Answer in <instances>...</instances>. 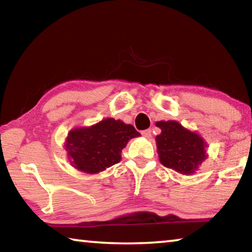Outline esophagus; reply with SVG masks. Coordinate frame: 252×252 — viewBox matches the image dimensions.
<instances>
[{"label":"esophagus","mask_w":252,"mask_h":252,"mask_svg":"<svg viewBox=\"0 0 252 252\" xmlns=\"http://www.w3.org/2000/svg\"><path fill=\"white\" fill-rule=\"evenodd\" d=\"M141 134L143 135V137L145 138H148V139H150L151 138V130L150 129H147V130H143L142 132H141Z\"/></svg>","instance_id":"1"}]
</instances>
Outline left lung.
Listing matches in <instances>:
<instances>
[{
    "label": "left lung",
    "instance_id": "left-lung-1",
    "mask_svg": "<svg viewBox=\"0 0 252 252\" xmlns=\"http://www.w3.org/2000/svg\"><path fill=\"white\" fill-rule=\"evenodd\" d=\"M156 126L161 129L156 141L162 165L181 174L194 173L206 158L204 140L176 121H160Z\"/></svg>",
    "mask_w": 252,
    "mask_h": 252
}]
</instances>
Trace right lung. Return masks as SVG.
<instances>
[{"instance_id": "right-lung-1", "label": "right lung", "mask_w": 252, "mask_h": 252, "mask_svg": "<svg viewBox=\"0 0 252 252\" xmlns=\"http://www.w3.org/2000/svg\"><path fill=\"white\" fill-rule=\"evenodd\" d=\"M139 135L131 125L106 119L91 127L71 130L66 150L75 168L96 174L121 160V151L127 141Z\"/></svg>"}]
</instances>
